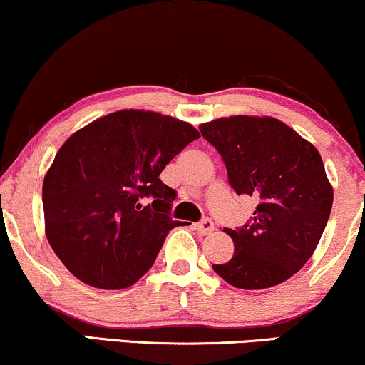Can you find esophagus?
I'll use <instances>...</instances> for the list:
<instances>
[{
	"label": "esophagus",
	"instance_id": "esophagus-1",
	"mask_svg": "<svg viewBox=\"0 0 365 365\" xmlns=\"http://www.w3.org/2000/svg\"><path fill=\"white\" fill-rule=\"evenodd\" d=\"M196 229H198L200 234L207 235V234H212L213 229H215V225H213V222L210 220V218H205V220H201L198 225H196Z\"/></svg>",
	"mask_w": 365,
	"mask_h": 365
}]
</instances>
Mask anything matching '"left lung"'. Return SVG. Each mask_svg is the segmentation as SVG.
Instances as JSON below:
<instances>
[{
  "label": "left lung",
  "instance_id": "1",
  "mask_svg": "<svg viewBox=\"0 0 365 365\" xmlns=\"http://www.w3.org/2000/svg\"><path fill=\"white\" fill-rule=\"evenodd\" d=\"M200 131L224 158L234 191L258 200L251 224L224 229L234 255L213 269L244 290L289 280L318 247L331 212L333 186L319 152L272 115L218 118Z\"/></svg>",
  "mask_w": 365,
  "mask_h": 365
}]
</instances>
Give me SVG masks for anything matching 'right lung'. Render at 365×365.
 <instances>
[{
    "instance_id": "1",
    "label": "right lung",
    "mask_w": 365,
    "mask_h": 365,
    "mask_svg": "<svg viewBox=\"0 0 365 365\" xmlns=\"http://www.w3.org/2000/svg\"><path fill=\"white\" fill-rule=\"evenodd\" d=\"M200 138L192 124L123 109L75 131L42 184L46 237L73 277L90 287H131L152 268L170 229L175 191L162 170Z\"/></svg>"
}]
</instances>
